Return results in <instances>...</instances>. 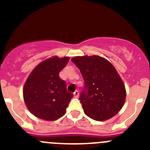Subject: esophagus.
Masks as SVG:
<instances>
[{
    "instance_id": "34e87169",
    "label": "esophagus",
    "mask_w": 150,
    "mask_h": 150,
    "mask_svg": "<svg viewBox=\"0 0 150 150\" xmlns=\"http://www.w3.org/2000/svg\"><path fill=\"white\" fill-rule=\"evenodd\" d=\"M74 97L77 98L78 96H79V91H75V92L74 93Z\"/></svg>"
}]
</instances>
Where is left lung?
Wrapping results in <instances>:
<instances>
[{
    "label": "left lung",
    "mask_w": 150,
    "mask_h": 150,
    "mask_svg": "<svg viewBox=\"0 0 150 150\" xmlns=\"http://www.w3.org/2000/svg\"><path fill=\"white\" fill-rule=\"evenodd\" d=\"M71 61L85 81L79 97L85 113L99 122L116 115L125 102L126 90L113 65L96 55L75 57Z\"/></svg>",
    "instance_id": "obj_1"
}]
</instances>
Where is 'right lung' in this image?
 <instances>
[{
    "label": "right lung",
    "instance_id": "1",
    "mask_svg": "<svg viewBox=\"0 0 150 150\" xmlns=\"http://www.w3.org/2000/svg\"><path fill=\"white\" fill-rule=\"evenodd\" d=\"M68 57L54 56L37 65L24 84L23 99L28 110L39 119L54 121L65 113L73 94L66 90L59 74L68 63Z\"/></svg>",
    "mask_w": 150,
    "mask_h": 150
}]
</instances>
